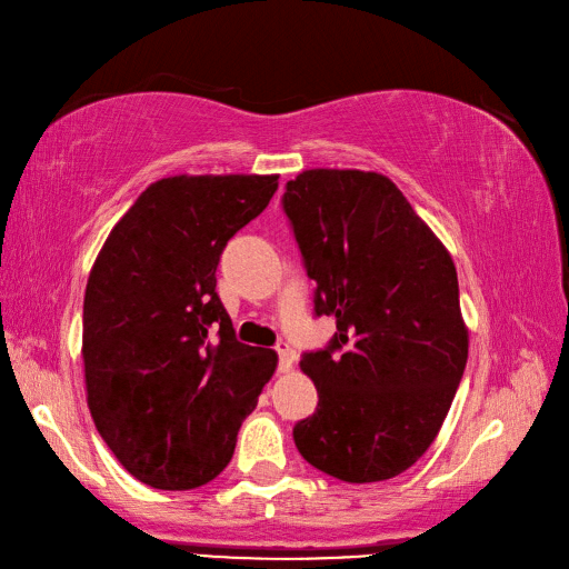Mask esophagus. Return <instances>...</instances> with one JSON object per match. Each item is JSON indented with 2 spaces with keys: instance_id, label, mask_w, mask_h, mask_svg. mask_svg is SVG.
<instances>
[{
  "instance_id": "1",
  "label": "esophagus",
  "mask_w": 569,
  "mask_h": 569,
  "mask_svg": "<svg viewBox=\"0 0 569 569\" xmlns=\"http://www.w3.org/2000/svg\"><path fill=\"white\" fill-rule=\"evenodd\" d=\"M274 351H278V358H280V370L287 372L291 368V363H295V360H297V351L291 349L287 341L274 343Z\"/></svg>"
}]
</instances>
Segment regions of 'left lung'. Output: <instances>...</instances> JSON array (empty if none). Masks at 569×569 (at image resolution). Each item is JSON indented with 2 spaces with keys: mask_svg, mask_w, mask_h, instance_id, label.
<instances>
[{
  "mask_svg": "<svg viewBox=\"0 0 569 569\" xmlns=\"http://www.w3.org/2000/svg\"><path fill=\"white\" fill-rule=\"evenodd\" d=\"M282 211L316 282V316H335L301 370L318 389L295 425L299 453L351 485L391 479L435 441L468 363L449 251L389 178L303 170Z\"/></svg>",
  "mask_w": 569,
  "mask_h": 569,
  "instance_id": "left-lung-1",
  "label": "left lung"
}]
</instances>
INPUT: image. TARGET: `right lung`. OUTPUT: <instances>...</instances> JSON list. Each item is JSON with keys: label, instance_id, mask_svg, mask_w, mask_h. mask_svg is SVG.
<instances>
[{"label": "right lung", "instance_id": "add662e5", "mask_svg": "<svg viewBox=\"0 0 569 569\" xmlns=\"http://www.w3.org/2000/svg\"><path fill=\"white\" fill-rule=\"evenodd\" d=\"M278 176H178L118 220L84 289L88 406L144 485L194 489L230 462L278 353L234 335L216 291L220 253L261 216Z\"/></svg>", "mask_w": 569, "mask_h": 569}]
</instances>
